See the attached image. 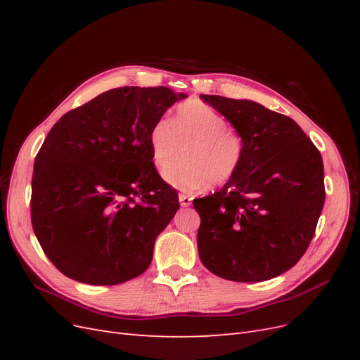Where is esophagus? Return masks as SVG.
<instances>
[{
    "label": "esophagus",
    "mask_w": 360,
    "mask_h": 360,
    "mask_svg": "<svg viewBox=\"0 0 360 360\" xmlns=\"http://www.w3.org/2000/svg\"><path fill=\"white\" fill-rule=\"evenodd\" d=\"M179 201H180V204L183 207H188V205L192 204V197H189V195H186V193H180L179 195Z\"/></svg>",
    "instance_id": "esophagus-1"
}]
</instances>
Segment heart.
<instances>
[{
	"instance_id": "b5f03b06",
	"label": "heart",
	"mask_w": 360,
	"mask_h": 360,
	"mask_svg": "<svg viewBox=\"0 0 360 360\" xmlns=\"http://www.w3.org/2000/svg\"><path fill=\"white\" fill-rule=\"evenodd\" d=\"M155 167L167 168L184 147V160L163 171V179L183 192H197L210 184L221 186L234 177L243 160L240 134L226 118L201 101L181 103L171 122L159 118L148 132Z\"/></svg>"
}]
</instances>
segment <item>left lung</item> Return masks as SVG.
Wrapping results in <instances>:
<instances>
[{
	"label": "left lung",
	"instance_id": "obj_1",
	"mask_svg": "<svg viewBox=\"0 0 360 360\" xmlns=\"http://www.w3.org/2000/svg\"><path fill=\"white\" fill-rule=\"evenodd\" d=\"M243 138L242 165L225 186L193 200L198 254L216 276L259 282L307 252L326 198L320 151L287 115L252 101L201 94Z\"/></svg>",
	"mask_w": 360,
	"mask_h": 360
}]
</instances>
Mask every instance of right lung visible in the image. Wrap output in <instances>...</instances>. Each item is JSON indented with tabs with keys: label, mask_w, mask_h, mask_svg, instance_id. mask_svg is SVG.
<instances>
[{
	"label": "right lung",
	"mask_w": 360,
	"mask_h": 360,
	"mask_svg": "<svg viewBox=\"0 0 360 360\" xmlns=\"http://www.w3.org/2000/svg\"><path fill=\"white\" fill-rule=\"evenodd\" d=\"M184 97L167 86H122L53 124L34 162L31 224L63 275L117 285L147 270L156 237L180 209L151 159L148 132Z\"/></svg>",
	"instance_id": "right-lung-1"
}]
</instances>
